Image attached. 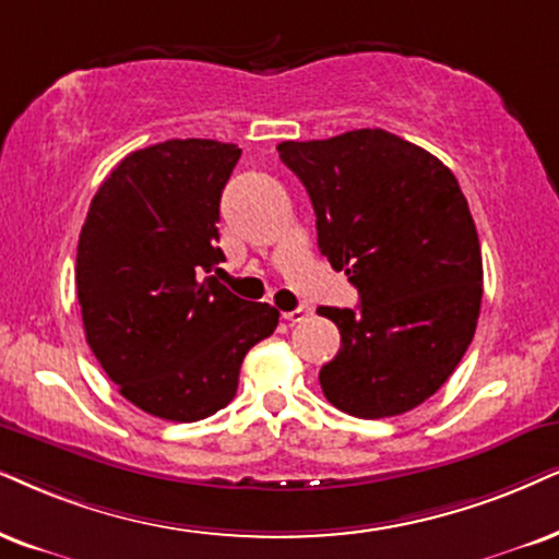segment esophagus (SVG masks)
Returning a JSON list of instances; mask_svg holds the SVG:
<instances>
[{
    "mask_svg": "<svg viewBox=\"0 0 559 559\" xmlns=\"http://www.w3.org/2000/svg\"><path fill=\"white\" fill-rule=\"evenodd\" d=\"M309 317V309L307 307H296V309H292V312H284V320L286 322H301V320H307Z\"/></svg>",
    "mask_w": 559,
    "mask_h": 559,
    "instance_id": "obj_1",
    "label": "esophagus"
}]
</instances>
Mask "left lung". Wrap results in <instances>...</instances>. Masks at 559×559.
Listing matches in <instances>:
<instances>
[{
  "mask_svg": "<svg viewBox=\"0 0 559 559\" xmlns=\"http://www.w3.org/2000/svg\"><path fill=\"white\" fill-rule=\"evenodd\" d=\"M307 188L317 242L361 307H320L341 330L324 397L364 420L392 418L441 390L475 337L483 252L467 198L433 154L381 129L284 141Z\"/></svg>",
  "mask_w": 559,
  "mask_h": 559,
  "instance_id": "obj_1",
  "label": "left lung"
}]
</instances>
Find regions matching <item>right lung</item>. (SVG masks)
I'll use <instances>...</instances> for the list:
<instances>
[{
    "label": "right lung",
    "instance_id": "1",
    "mask_svg": "<svg viewBox=\"0 0 559 559\" xmlns=\"http://www.w3.org/2000/svg\"><path fill=\"white\" fill-rule=\"evenodd\" d=\"M239 154L214 139L131 152L92 198L76 245L84 335L139 409L193 423L227 407L278 309L222 286L218 201Z\"/></svg>",
    "mask_w": 559,
    "mask_h": 559
}]
</instances>
